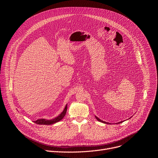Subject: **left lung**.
Segmentation results:
<instances>
[{
  "instance_id": "left-lung-1",
  "label": "left lung",
  "mask_w": 158,
  "mask_h": 158,
  "mask_svg": "<svg viewBox=\"0 0 158 158\" xmlns=\"http://www.w3.org/2000/svg\"><path fill=\"white\" fill-rule=\"evenodd\" d=\"M96 117V118L98 119V121H100V122H101V123H105V124H109V123H107V122H105V121H102L101 119H100L99 118H98L97 116H95ZM123 121H121V122H119L118 123H116V124H120V123H123Z\"/></svg>"
}]
</instances>
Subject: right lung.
Here are the masks:
<instances>
[{"label":"right lung","mask_w":158,"mask_h":158,"mask_svg":"<svg viewBox=\"0 0 158 158\" xmlns=\"http://www.w3.org/2000/svg\"><path fill=\"white\" fill-rule=\"evenodd\" d=\"M67 104H66L64 110L61 112V113L58 116H57L54 119H52L50 120H48L46 119H39L36 121H34V122L37 124H40V125H51L56 123H57L59 121H60L62 119H63V118L65 116L67 112Z\"/></svg>","instance_id":"right-lung-1"}]
</instances>
